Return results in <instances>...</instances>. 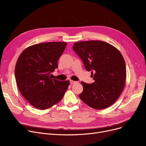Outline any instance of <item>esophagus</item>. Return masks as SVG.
<instances>
[{"instance_id":"34e87169","label":"esophagus","mask_w":146,"mask_h":146,"mask_svg":"<svg viewBox=\"0 0 146 146\" xmlns=\"http://www.w3.org/2000/svg\"><path fill=\"white\" fill-rule=\"evenodd\" d=\"M75 83H77V82L73 81V80H70V84H74Z\"/></svg>"}]
</instances>
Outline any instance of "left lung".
<instances>
[{
	"label": "left lung",
	"mask_w": 146,
	"mask_h": 146,
	"mask_svg": "<svg viewBox=\"0 0 146 146\" xmlns=\"http://www.w3.org/2000/svg\"><path fill=\"white\" fill-rule=\"evenodd\" d=\"M72 48L86 69L94 75V83L81 82L83 90L79 94L80 99L95 109L110 106L125 86L126 68L121 52L110 44L99 40L76 42Z\"/></svg>",
	"instance_id": "1"
}]
</instances>
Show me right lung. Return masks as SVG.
<instances>
[{"instance_id": "right-lung-1", "label": "right lung", "mask_w": 146, "mask_h": 146, "mask_svg": "<svg viewBox=\"0 0 146 146\" xmlns=\"http://www.w3.org/2000/svg\"><path fill=\"white\" fill-rule=\"evenodd\" d=\"M67 43L47 42L32 45L20 55L15 67V78L23 97L40 110L61 100L69 81L60 82L49 76L58 68L57 62Z\"/></svg>"}]
</instances>
